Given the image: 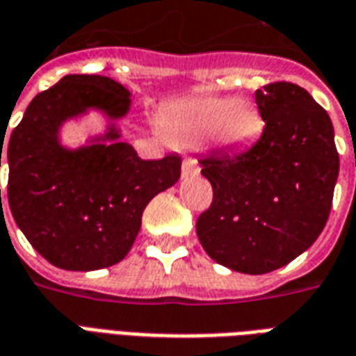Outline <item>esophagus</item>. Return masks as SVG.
I'll use <instances>...</instances> for the list:
<instances>
[{"label":"esophagus","instance_id":"34e87169","mask_svg":"<svg viewBox=\"0 0 356 356\" xmlns=\"http://www.w3.org/2000/svg\"><path fill=\"white\" fill-rule=\"evenodd\" d=\"M198 173H200V165L194 162L193 158H185L183 160V168H181V175L183 177H194Z\"/></svg>","mask_w":356,"mask_h":356}]
</instances>
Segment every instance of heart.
Here are the masks:
<instances>
[{"mask_svg":"<svg viewBox=\"0 0 356 356\" xmlns=\"http://www.w3.org/2000/svg\"><path fill=\"white\" fill-rule=\"evenodd\" d=\"M162 127L175 145H193L211 131L223 147H244L263 131V116L252 102L236 97H202L173 106Z\"/></svg>","mask_w":356,"mask_h":356,"instance_id":"obj_1","label":"heart"}]
</instances>
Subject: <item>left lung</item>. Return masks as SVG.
Here are the masks:
<instances>
[{"instance_id": "left-lung-1", "label": "left lung", "mask_w": 356, "mask_h": 356, "mask_svg": "<svg viewBox=\"0 0 356 356\" xmlns=\"http://www.w3.org/2000/svg\"><path fill=\"white\" fill-rule=\"evenodd\" d=\"M263 133L252 147L198 160L213 200L196 221L219 265L265 275L288 265L328 221L339 154L328 112L305 89L273 81L255 91Z\"/></svg>"}]
</instances>
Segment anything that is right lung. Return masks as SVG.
<instances>
[{"label": "right lung", "instance_id": "right-lung-1", "mask_svg": "<svg viewBox=\"0 0 356 356\" xmlns=\"http://www.w3.org/2000/svg\"><path fill=\"white\" fill-rule=\"evenodd\" d=\"M88 106L124 116L129 91L97 74H70L35 95L7 147L9 208L28 242L51 265L97 270L122 261L156 194L177 183L181 156L140 160L131 145L110 143L66 150L58 125ZM0 148V168H1ZM1 204V188H0Z\"/></svg>", "mask_w": 356, "mask_h": 356}]
</instances>
